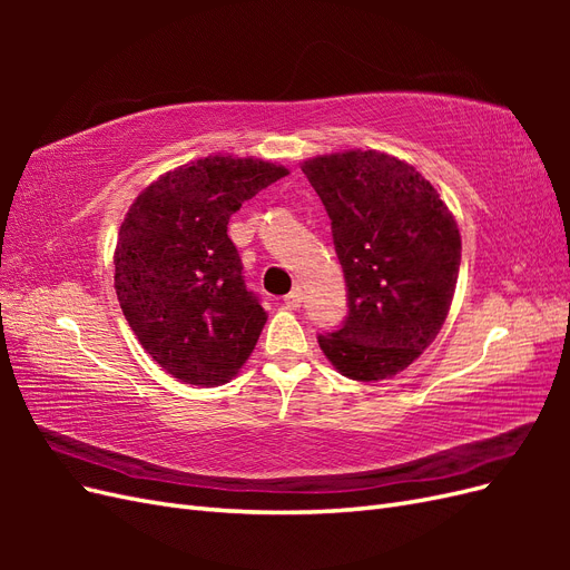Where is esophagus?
Returning a JSON list of instances; mask_svg holds the SVG:
<instances>
[{"label":"esophagus","mask_w":570,"mask_h":570,"mask_svg":"<svg viewBox=\"0 0 570 570\" xmlns=\"http://www.w3.org/2000/svg\"><path fill=\"white\" fill-rule=\"evenodd\" d=\"M302 299H304V297H302V289L295 287V289H292L289 295L285 297V304H287L289 308H299V306H302Z\"/></svg>","instance_id":"34e87169"}]
</instances>
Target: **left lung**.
Masks as SVG:
<instances>
[{
    "label": "left lung",
    "mask_w": 570,
    "mask_h": 570,
    "mask_svg": "<svg viewBox=\"0 0 570 570\" xmlns=\"http://www.w3.org/2000/svg\"><path fill=\"white\" fill-rule=\"evenodd\" d=\"M304 176L331 216L347 316L318 335L352 381L404 371L440 333L461 264L456 220L416 168L381 151L308 159Z\"/></svg>",
    "instance_id": "8db88e82"
}]
</instances>
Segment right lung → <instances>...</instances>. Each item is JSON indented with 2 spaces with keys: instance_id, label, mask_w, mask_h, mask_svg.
<instances>
[{
  "instance_id": "obj_1",
  "label": "right lung",
  "mask_w": 570,
  "mask_h": 570,
  "mask_svg": "<svg viewBox=\"0 0 570 570\" xmlns=\"http://www.w3.org/2000/svg\"><path fill=\"white\" fill-rule=\"evenodd\" d=\"M283 176V166L216 154L151 183L120 223V308L147 354L183 383H228L262 335L266 312L245 285L228 220Z\"/></svg>"
}]
</instances>
